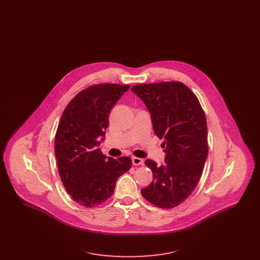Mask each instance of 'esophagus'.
I'll use <instances>...</instances> for the list:
<instances>
[{
    "mask_svg": "<svg viewBox=\"0 0 260 260\" xmlns=\"http://www.w3.org/2000/svg\"><path fill=\"white\" fill-rule=\"evenodd\" d=\"M132 161H133V164L135 165V166H139V165H143V159H141V158H137V157H133L132 158Z\"/></svg>",
    "mask_w": 260,
    "mask_h": 260,
    "instance_id": "34e87169",
    "label": "esophagus"
}]
</instances>
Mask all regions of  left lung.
Wrapping results in <instances>:
<instances>
[{
  "mask_svg": "<svg viewBox=\"0 0 260 260\" xmlns=\"http://www.w3.org/2000/svg\"><path fill=\"white\" fill-rule=\"evenodd\" d=\"M132 91L144 102L166 154L161 166L145 161L153 181L141 195L156 207L172 209L192 194L201 178L208 157L205 113L197 96L179 82L137 85Z\"/></svg>",
  "mask_w": 260,
  "mask_h": 260,
  "instance_id": "left-lung-1",
  "label": "left lung"
}]
</instances>
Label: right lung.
<instances>
[{
	"label": "right lung",
	"instance_id": "obj_1",
	"mask_svg": "<svg viewBox=\"0 0 260 260\" xmlns=\"http://www.w3.org/2000/svg\"><path fill=\"white\" fill-rule=\"evenodd\" d=\"M129 86L100 84L79 92L62 114L54 153L62 183L79 205L99 206L110 198L117 179L132 167L128 157H105L99 148L109 113Z\"/></svg>",
	"mask_w": 260,
	"mask_h": 260
}]
</instances>
